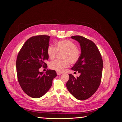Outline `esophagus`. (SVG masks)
Listing matches in <instances>:
<instances>
[{
	"label": "esophagus",
	"instance_id": "34e87169",
	"mask_svg": "<svg viewBox=\"0 0 122 122\" xmlns=\"http://www.w3.org/2000/svg\"><path fill=\"white\" fill-rule=\"evenodd\" d=\"M62 74V73H61V72H57V75H61Z\"/></svg>",
	"mask_w": 122,
	"mask_h": 122
}]
</instances>
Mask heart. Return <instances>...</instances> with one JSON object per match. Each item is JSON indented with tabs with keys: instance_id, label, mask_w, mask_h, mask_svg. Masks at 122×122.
I'll return each instance as SVG.
<instances>
[{
	"instance_id": "b5f03b06",
	"label": "heart",
	"mask_w": 122,
	"mask_h": 122,
	"mask_svg": "<svg viewBox=\"0 0 122 122\" xmlns=\"http://www.w3.org/2000/svg\"><path fill=\"white\" fill-rule=\"evenodd\" d=\"M55 47L49 46L47 52L50 60H54L57 52H63L62 58L63 61H55L50 62V69L58 72H62L66 68L69 67V61L71 64H75L78 61L80 57L81 52L76 48V45L69 40H64L57 42L55 44Z\"/></svg>"
}]
</instances>
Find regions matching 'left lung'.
<instances>
[{
  "label": "left lung",
  "mask_w": 122,
  "mask_h": 122,
  "mask_svg": "<svg viewBox=\"0 0 122 122\" xmlns=\"http://www.w3.org/2000/svg\"><path fill=\"white\" fill-rule=\"evenodd\" d=\"M71 37L78 41L80 45V57L71 68L74 71L78 72L80 76L75 78L69 74V79L66 86L76 99L84 100L94 95L100 86L103 60L98 48L93 41L80 36Z\"/></svg>",
  "instance_id": "left-lung-1"
}]
</instances>
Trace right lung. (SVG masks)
<instances>
[{
	"label": "right lung",
	"mask_w": 122,
	"mask_h": 122,
	"mask_svg": "<svg viewBox=\"0 0 122 122\" xmlns=\"http://www.w3.org/2000/svg\"><path fill=\"white\" fill-rule=\"evenodd\" d=\"M50 36H32L24 44L18 54L16 70L18 82L25 94L34 98L42 97L49 91L52 80L57 76L53 70L45 73L40 72L42 67H47L45 61L48 60L47 50Z\"/></svg>",
	"instance_id": "1"
}]
</instances>
